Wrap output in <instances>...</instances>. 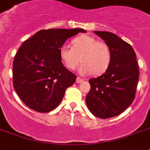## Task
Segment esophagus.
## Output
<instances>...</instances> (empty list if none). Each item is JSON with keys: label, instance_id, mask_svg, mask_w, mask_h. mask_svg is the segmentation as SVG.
<instances>
[{"label": "esophagus", "instance_id": "esophagus-1", "mask_svg": "<svg viewBox=\"0 0 150 150\" xmlns=\"http://www.w3.org/2000/svg\"><path fill=\"white\" fill-rule=\"evenodd\" d=\"M83 81H84V79H82V78L77 77V79H76V83H83Z\"/></svg>", "mask_w": 150, "mask_h": 150}]
</instances>
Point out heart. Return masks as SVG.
Masks as SVG:
<instances>
[{
  "label": "heart",
  "instance_id": "obj_1",
  "mask_svg": "<svg viewBox=\"0 0 150 150\" xmlns=\"http://www.w3.org/2000/svg\"><path fill=\"white\" fill-rule=\"evenodd\" d=\"M71 45L72 48L64 45L60 49V59L67 68L75 70L82 62L80 71L83 75L105 72L111 61L110 49L105 42L84 34L74 38Z\"/></svg>",
  "mask_w": 150,
  "mask_h": 150
}]
</instances>
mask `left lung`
<instances>
[{"label":"left lung","mask_w":150,"mask_h":150,"mask_svg":"<svg viewBox=\"0 0 150 150\" xmlns=\"http://www.w3.org/2000/svg\"><path fill=\"white\" fill-rule=\"evenodd\" d=\"M93 32L108 45L111 61L103 75L89 80L90 90L86 102L94 116L108 119L120 115L133 102L139 82V67L131 45L110 32Z\"/></svg>","instance_id":"left-lung-1"}]
</instances>
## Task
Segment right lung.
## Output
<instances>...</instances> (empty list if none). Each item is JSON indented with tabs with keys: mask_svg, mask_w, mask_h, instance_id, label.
I'll return each mask as SVG.
<instances>
[{
	"mask_svg": "<svg viewBox=\"0 0 150 150\" xmlns=\"http://www.w3.org/2000/svg\"><path fill=\"white\" fill-rule=\"evenodd\" d=\"M86 30L49 29L26 40L13 60V86L25 105L38 112H48L60 105L65 90L76 75L64 66L60 49L66 40Z\"/></svg>",
	"mask_w": 150,
	"mask_h": 150,
	"instance_id": "add662e5",
	"label": "right lung"
}]
</instances>
